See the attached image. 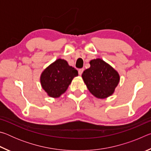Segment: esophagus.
<instances>
[{
	"mask_svg": "<svg viewBox=\"0 0 151 151\" xmlns=\"http://www.w3.org/2000/svg\"><path fill=\"white\" fill-rule=\"evenodd\" d=\"M83 71H84V68H80V69H78V74H79V75H81L82 74H83Z\"/></svg>",
	"mask_w": 151,
	"mask_h": 151,
	"instance_id": "esophagus-1",
	"label": "esophagus"
}]
</instances>
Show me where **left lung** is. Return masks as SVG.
I'll use <instances>...</instances> for the list:
<instances>
[{
	"instance_id": "8db88e82",
	"label": "left lung",
	"mask_w": 151,
	"mask_h": 151,
	"mask_svg": "<svg viewBox=\"0 0 151 151\" xmlns=\"http://www.w3.org/2000/svg\"><path fill=\"white\" fill-rule=\"evenodd\" d=\"M91 66L82 74V78L90 93L104 99L111 96L120 81L118 72L101 58L91 60Z\"/></svg>"
}]
</instances>
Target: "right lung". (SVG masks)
Returning <instances> with one entry per match:
<instances>
[{
  "label": "right lung",
  "instance_id": "obj_1",
  "mask_svg": "<svg viewBox=\"0 0 151 151\" xmlns=\"http://www.w3.org/2000/svg\"><path fill=\"white\" fill-rule=\"evenodd\" d=\"M78 71L67 61L58 58L47 66L40 75L42 88L50 97L58 98L65 93Z\"/></svg>",
  "mask_w": 151,
  "mask_h": 151
}]
</instances>
